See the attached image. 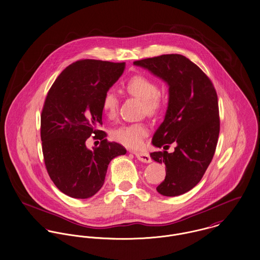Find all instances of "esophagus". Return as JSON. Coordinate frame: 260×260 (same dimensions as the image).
Listing matches in <instances>:
<instances>
[{"label":"esophagus","instance_id":"34e87169","mask_svg":"<svg viewBox=\"0 0 260 260\" xmlns=\"http://www.w3.org/2000/svg\"><path fill=\"white\" fill-rule=\"evenodd\" d=\"M136 157L143 163H150L151 158L147 152H134Z\"/></svg>","mask_w":260,"mask_h":260}]
</instances>
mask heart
Listing matches in <instances>:
<instances>
[{
  "mask_svg": "<svg viewBox=\"0 0 260 260\" xmlns=\"http://www.w3.org/2000/svg\"><path fill=\"white\" fill-rule=\"evenodd\" d=\"M125 90L131 95L144 102L147 113L155 114L159 111L161 107V101L158 96L159 89L157 84L152 79L144 75H136L126 82ZM102 109L109 118H113L116 115L118 110V99L114 92L108 91L104 95ZM147 134L148 131L144 124L134 123L116 128L113 132L112 137L126 147L140 148L144 144V139Z\"/></svg>",
  "mask_w": 260,
  "mask_h": 260,
  "instance_id": "heart-1",
  "label": "heart"
}]
</instances>
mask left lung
Returning a JSON list of instances; mask_svg holds the SVG:
<instances>
[{
  "label": "left lung",
  "instance_id": "left-lung-1",
  "mask_svg": "<svg viewBox=\"0 0 260 260\" xmlns=\"http://www.w3.org/2000/svg\"><path fill=\"white\" fill-rule=\"evenodd\" d=\"M168 85V106L164 120L153 135L155 147L175 143L174 151L150 153L166 166V176L157 192L175 197L193 189L215 154L219 133V104L208 76L187 57L165 54L135 61ZM164 146V147H165ZM163 147V148H164Z\"/></svg>",
  "mask_w": 260,
  "mask_h": 260
}]
</instances>
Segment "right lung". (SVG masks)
Wrapping results in <instances>:
<instances>
[{
  "label": "right lung",
  "instance_id": "obj_1",
  "mask_svg": "<svg viewBox=\"0 0 260 260\" xmlns=\"http://www.w3.org/2000/svg\"><path fill=\"white\" fill-rule=\"evenodd\" d=\"M124 68V62L76 61L48 91L40 122L44 163L54 185L71 198L94 196L104 185L111 160L126 153L119 143L104 140V132L97 128L103 124V97ZM91 135L102 140L93 151L85 146Z\"/></svg>",
  "mask_w": 260,
  "mask_h": 260
}]
</instances>
